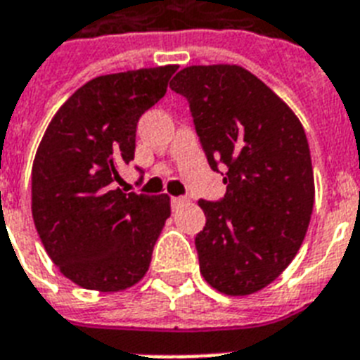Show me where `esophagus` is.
I'll return each mask as SVG.
<instances>
[{"instance_id": "esophagus-1", "label": "esophagus", "mask_w": 360, "mask_h": 360, "mask_svg": "<svg viewBox=\"0 0 360 360\" xmlns=\"http://www.w3.org/2000/svg\"><path fill=\"white\" fill-rule=\"evenodd\" d=\"M186 198H183V195H179V198H172V207H179L183 205V203H186Z\"/></svg>"}]
</instances>
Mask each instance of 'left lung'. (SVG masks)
I'll list each match as a JSON object with an SVG mask.
<instances>
[{
    "instance_id": "left-lung-1",
    "label": "left lung",
    "mask_w": 360,
    "mask_h": 360,
    "mask_svg": "<svg viewBox=\"0 0 360 360\" xmlns=\"http://www.w3.org/2000/svg\"><path fill=\"white\" fill-rule=\"evenodd\" d=\"M170 89L185 96L210 168L226 166V195L200 200V271L227 296L270 285L305 238L314 205L302 122L261 79L236 64L188 66Z\"/></svg>"
}]
</instances>
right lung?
Segmentation results:
<instances>
[{"label":"right lung","mask_w":360,"mask_h":360,"mask_svg":"<svg viewBox=\"0 0 360 360\" xmlns=\"http://www.w3.org/2000/svg\"><path fill=\"white\" fill-rule=\"evenodd\" d=\"M177 66L99 75L57 110L34 155L31 209L49 259L75 285L120 292L146 276L170 198L118 188L140 116Z\"/></svg>","instance_id":"right-lung-1"}]
</instances>
